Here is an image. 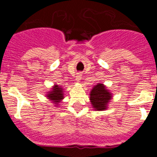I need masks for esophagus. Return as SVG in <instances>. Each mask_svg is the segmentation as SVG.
<instances>
[{"label": "esophagus", "instance_id": "obj_1", "mask_svg": "<svg viewBox=\"0 0 157 157\" xmlns=\"http://www.w3.org/2000/svg\"><path fill=\"white\" fill-rule=\"evenodd\" d=\"M81 74H80V73H79V74H77V75L76 76V81L79 82L80 80V79H81Z\"/></svg>", "mask_w": 157, "mask_h": 157}]
</instances>
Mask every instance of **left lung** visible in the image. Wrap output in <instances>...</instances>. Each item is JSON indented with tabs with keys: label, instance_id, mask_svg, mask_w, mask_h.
<instances>
[{
	"label": "left lung",
	"instance_id": "left-lung-1",
	"mask_svg": "<svg viewBox=\"0 0 157 157\" xmlns=\"http://www.w3.org/2000/svg\"><path fill=\"white\" fill-rule=\"evenodd\" d=\"M112 95L107 89L102 84L98 83L94 86L90 93V102L95 110H105L107 108V104L111 99Z\"/></svg>",
	"mask_w": 157,
	"mask_h": 157
}]
</instances>
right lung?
I'll use <instances>...</instances> for the list:
<instances>
[{
  "label": "right lung",
  "instance_id": "obj_1",
  "mask_svg": "<svg viewBox=\"0 0 157 157\" xmlns=\"http://www.w3.org/2000/svg\"><path fill=\"white\" fill-rule=\"evenodd\" d=\"M62 90L63 89L58 86V85H55V87L52 89V91H51L49 94L47 95V97L55 102V104H58L64 98Z\"/></svg>",
  "mask_w": 157,
  "mask_h": 157
}]
</instances>
